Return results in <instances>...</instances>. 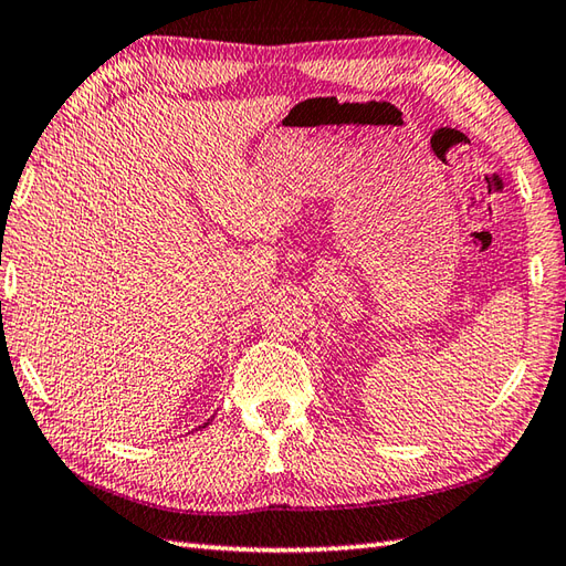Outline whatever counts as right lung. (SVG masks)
<instances>
[{"instance_id": "add662e5", "label": "right lung", "mask_w": 566, "mask_h": 566, "mask_svg": "<svg viewBox=\"0 0 566 566\" xmlns=\"http://www.w3.org/2000/svg\"><path fill=\"white\" fill-rule=\"evenodd\" d=\"M206 424H208V422H206Z\"/></svg>"}]
</instances>
